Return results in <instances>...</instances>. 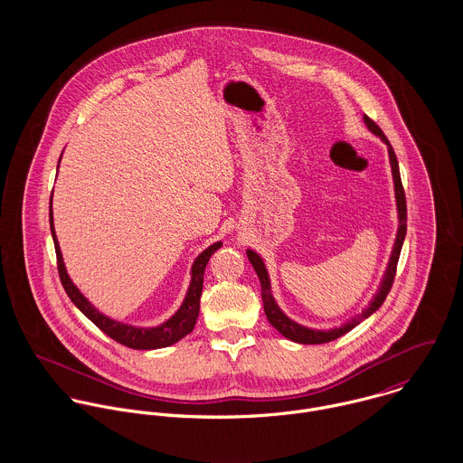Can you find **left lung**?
<instances>
[{"mask_svg": "<svg viewBox=\"0 0 463 463\" xmlns=\"http://www.w3.org/2000/svg\"><path fill=\"white\" fill-rule=\"evenodd\" d=\"M364 123L365 127L371 130V133H374L376 137H380L385 144H387V149H389V160H391V167H392V180H394V194H396V206H397V233L396 241H394V248H392V253H391V259H389V264L387 269L383 272V278L380 281V287L376 290V294L373 296V299L369 301V305L362 310V314L347 319L345 323H342L340 326H335L330 330H317V328H308V326H303L296 321H292L288 316H285V312L278 307L272 292H270V278H269V272H267V267L264 264V259L253 251V250H248V259L253 265V269L257 270V276L260 278V285H262V301H264V312L269 319V323L279 331L285 338L292 340V342H298V344H326L331 342L338 336H342L344 333L353 330L354 326H358L364 319H367L369 316H373L385 301L392 283H394V276H396L397 260H399V255H401V248H402V242H404V235H406V199H404V191H402V184H401V175H399V164H397L396 153L389 142V138L385 137V133L382 132V128L373 121L369 119L367 116H364Z\"/></svg>", "mask_w": 463, "mask_h": 463, "instance_id": "left-lung-1", "label": "left lung"}]
</instances>
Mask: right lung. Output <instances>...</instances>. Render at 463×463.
<instances>
[{"label": "right lung", "mask_w": 463, "mask_h": 463, "mask_svg": "<svg viewBox=\"0 0 463 463\" xmlns=\"http://www.w3.org/2000/svg\"><path fill=\"white\" fill-rule=\"evenodd\" d=\"M61 158H62V155H61ZM59 164H61V160H59ZM50 228H52V237H53V242H55L61 281L66 288L69 299L76 305V308L87 319H90L99 330L107 333L110 338H114L116 342H119L127 347H132V349H160V347H167V345L176 344L178 340H182L184 336H187L191 331L194 330L199 316V298H201V290H203L204 267L208 264L210 257L222 246V242H213L212 246H208L204 251H201L196 257L194 264L191 267V283H189L187 294H185L180 308L167 321H164L158 326H133L128 323L116 321V319L105 316L103 312H99L80 292V288L69 278L66 264H64V257H62V251H61V246H59V239H57V233H55V226H53L52 199H50Z\"/></svg>", "instance_id": "right-lung-1"}]
</instances>
